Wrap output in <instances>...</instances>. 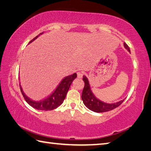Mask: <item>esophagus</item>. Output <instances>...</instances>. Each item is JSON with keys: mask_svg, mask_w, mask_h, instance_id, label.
<instances>
[{"mask_svg": "<svg viewBox=\"0 0 151 151\" xmlns=\"http://www.w3.org/2000/svg\"><path fill=\"white\" fill-rule=\"evenodd\" d=\"M82 76H83V73H82V72H81V71L77 72V76H78V78H82Z\"/></svg>", "mask_w": 151, "mask_h": 151, "instance_id": "34e87169", "label": "esophagus"}]
</instances>
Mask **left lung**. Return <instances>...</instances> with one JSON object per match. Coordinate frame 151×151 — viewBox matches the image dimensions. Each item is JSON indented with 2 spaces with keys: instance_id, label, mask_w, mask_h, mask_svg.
Returning a JSON list of instances; mask_svg holds the SVG:
<instances>
[{
  "instance_id": "left-lung-1",
  "label": "left lung",
  "mask_w": 151,
  "mask_h": 151,
  "mask_svg": "<svg viewBox=\"0 0 151 151\" xmlns=\"http://www.w3.org/2000/svg\"><path fill=\"white\" fill-rule=\"evenodd\" d=\"M124 46L129 52H130L129 46L125 43H124ZM83 81L84 82V88L82 91V99L86 106L91 111L97 112V113L109 111L118 107L124 101V100H122L119 102H115V103L108 104L99 100L92 93L88 79L86 76H83Z\"/></svg>"
}]
</instances>
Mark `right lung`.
Instances as JSON below:
<instances>
[{"instance_id": "obj_1", "label": "right lung", "mask_w": 151, "mask_h": 151, "mask_svg": "<svg viewBox=\"0 0 151 151\" xmlns=\"http://www.w3.org/2000/svg\"><path fill=\"white\" fill-rule=\"evenodd\" d=\"M42 34L43 32L40 33L38 36H37L36 37H34L33 40H32L29 43L32 42V41L36 40L40 34ZM76 76H77L76 73H74L73 75L66 76V77H65L62 80V82L60 83V84L58 86V87L55 89V91H54L49 97H48L45 99H44V100L40 101H35L32 100L30 98H28L27 96L24 93L23 91H22L20 83H19V86H20L21 91L24 99H25V101H26L27 103L30 105L31 106H32L34 108L40 110H52L58 108L59 106H60L63 103L64 99H65L66 97L67 91H68L70 88V84H72L74 80L76 78Z\"/></svg>"}]
</instances>
